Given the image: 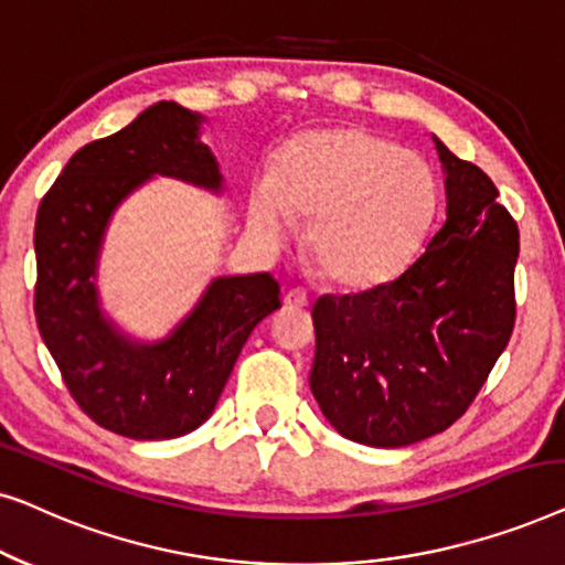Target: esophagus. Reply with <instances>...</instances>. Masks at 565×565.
<instances>
[{"label":"esophagus","mask_w":565,"mask_h":565,"mask_svg":"<svg viewBox=\"0 0 565 565\" xmlns=\"http://www.w3.org/2000/svg\"><path fill=\"white\" fill-rule=\"evenodd\" d=\"M285 306H290V308L308 306V292L300 288H290L288 292H285Z\"/></svg>","instance_id":"obj_1"}]
</instances>
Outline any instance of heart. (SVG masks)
<instances>
[{
    "mask_svg": "<svg viewBox=\"0 0 565 565\" xmlns=\"http://www.w3.org/2000/svg\"><path fill=\"white\" fill-rule=\"evenodd\" d=\"M437 211V177L416 151L360 126L313 128L285 146L275 180L246 200V226L280 249L296 221L323 280L370 290L406 269Z\"/></svg>",
    "mask_w": 565,
    "mask_h": 565,
    "instance_id": "obj_1",
    "label": "heart"
}]
</instances>
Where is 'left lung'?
Instances as JSON below:
<instances>
[{
	"mask_svg": "<svg viewBox=\"0 0 565 565\" xmlns=\"http://www.w3.org/2000/svg\"><path fill=\"white\" fill-rule=\"evenodd\" d=\"M435 138L445 221L396 280L313 303L311 391L339 435L406 447L481 391L514 329L520 231L481 169Z\"/></svg>",
	"mask_w": 565,
	"mask_h": 565,
	"instance_id": "obj_1",
	"label": "left lung"
}]
</instances>
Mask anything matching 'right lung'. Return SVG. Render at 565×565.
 Instances as JSON below:
<instances>
[{
  "mask_svg": "<svg viewBox=\"0 0 565 565\" xmlns=\"http://www.w3.org/2000/svg\"><path fill=\"white\" fill-rule=\"evenodd\" d=\"M205 122L167 99L146 107L118 134L76 151L38 211V329L84 414L130 439H174L211 419L252 329L280 308L275 277L254 273L211 277L159 339L130 334L105 311L99 259L134 192L153 177L226 192L203 141Z\"/></svg>",
  "mask_w": 565,
  "mask_h": 565,
  "instance_id": "right-lung-1",
  "label": "right lung"
}]
</instances>
